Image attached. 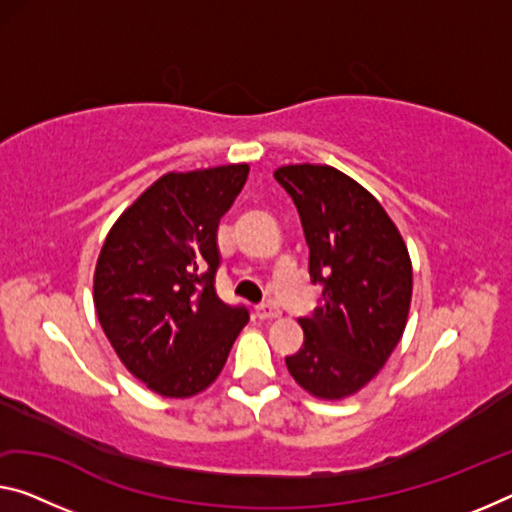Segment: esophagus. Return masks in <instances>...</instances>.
<instances>
[{
  "mask_svg": "<svg viewBox=\"0 0 512 512\" xmlns=\"http://www.w3.org/2000/svg\"><path fill=\"white\" fill-rule=\"evenodd\" d=\"M256 316L261 320H274V318L281 316V311L274 304H258L256 306Z\"/></svg>",
  "mask_w": 512,
  "mask_h": 512,
  "instance_id": "34e87169",
  "label": "esophagus"
}]
</instances>
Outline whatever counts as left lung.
<instances>
[{
    "label": "left lung",
    "mask_w": 512,
    "mask_h": 512,
    "mask_svg": "<svg viewBox=\"0 0 512 512\" xmlns=\"http://www.w3.org/2000/svg\"><path fill=\"white\" fill-rule=\"evenodd\" d=\"M300 212L309 274L322 302L302 318L304 345L288 373L320 400L355 396L403 338L412 304L410 251L380 201L327 164L274 171Z\"/></svg>",
    "instance_id": "8db88e82"
}]
</instances>
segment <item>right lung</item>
Wrapping results in <instances>:
<instances>
[{
	"instance_id": "1",
	"label": "right lung",
	"mask_w": 512,
	"mask_h": 512,
	"mask_svg": "<svg viewBox=\"0 0 512 512\" xmlns=\"http://www.w3.org/2000/svg\"><path fill=\"white\" fill-rule=\"evenodd\" d=\"M249 164L169 171L121 212L93 272L100 327L121 364L164 398L208 389L247 325L215 293L217 226Z\"/></svg>"
}]
</instances>
